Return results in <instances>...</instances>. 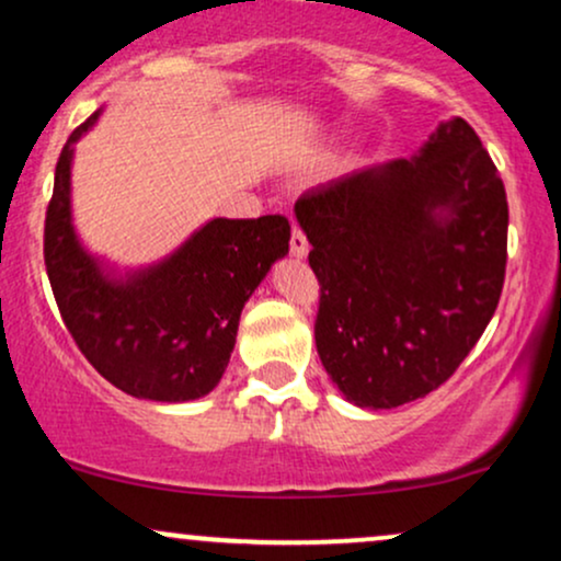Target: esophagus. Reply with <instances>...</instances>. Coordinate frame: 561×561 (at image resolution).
Returning a JSON list of instances; mask_svg holds the SVG:
<instances>
[{"label": "esophagus", "instance_id": "esophagus-1", "mask_svg": "<svg viewBox=\"0 0 561 561\" xmlns=\"http://www.w3.org/2000/svg\"><path fill=\"white\" fill-rule=\"evenodd\" d=\"M308 250H311V244H308L306 234H302V231L295 227L293 229V240H289V253H293V259L302 261L308 255Z\"/></svg>", "mask_w": 561, "mask_h": 561}]
</instances>
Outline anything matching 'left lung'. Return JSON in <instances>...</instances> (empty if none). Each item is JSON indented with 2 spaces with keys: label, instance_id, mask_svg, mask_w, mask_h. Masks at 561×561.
Listing matches in <instances>:
<instances>
[{
  "label": "left lung",
  "instance_id": "8db88e82",
  "mask_svg": "<svg viewBox=\"0 0 561 561\" xmlns=\"http://www.w3.org/2000/svg\"><path fill=\"white\" fill-rule=\"evenodd\" d=\"M321 285L317 351L358 409L440 388L499 306L506 192L465 118L411 158L366 165L295 203Z\"/></svg>",
  "mask_w": 561,
  "mask_h": 561
}]
</instances>
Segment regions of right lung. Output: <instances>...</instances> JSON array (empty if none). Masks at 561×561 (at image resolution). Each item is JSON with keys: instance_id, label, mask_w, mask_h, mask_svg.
Masks as SVG:
<instances>
[{"instance_id": "obj_1", "label": "right lung", "mask_w": 561, "mask_h": 561, "mask_svg": "<svg viewBox=\"0 0 561 561\" xmlns=\"http://www.w3.org/2000/svg\"><path fill=\"white\" fill-rule=\"evenodd\" d=\"M102 107L70 134L55 169L44 227V263L57 308L76 345L126 396L184 403L221 382L244 302L289 253L285 216L208 218L145 266L96 255L73 221L76 141Z\"/></svg>"}]
</instances>
